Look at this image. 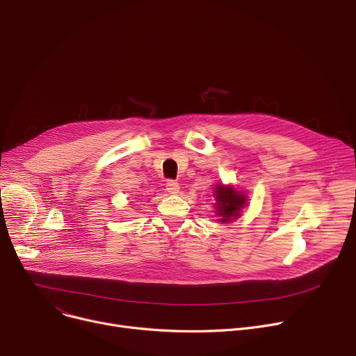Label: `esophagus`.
Masks as SVG:
<instances>
[{
  "mask_svg": "<svg viewBox=\"0 0 356 356\" xmlns=\"http://www.w3.org/2000/svg\"><path fill=\"white\" fill-rule=\"evenodd\" d=\"M165 191H167L168 193H170V195H177L179 191H180V186H179V183L175 181V180H168V181L165 183Z\"/></svg>",
  "mask_w": 356,
  "mask_h": 356,
  "instance_id": "obj_1",
  "label": "esophagus"
}]
</instances>
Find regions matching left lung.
Masks as SVG:
<instances>
[{
	"instance_id": "8db88e82",
	"label": "left lung",
	"mask_w": 356,
	"mask_h": 356,
	"mask_svg": "<svg viewBox=\"0 0 356 356\" xmlns=\"http://www.w3.org/2000/svg\"><path fill=\"white\" fill-rule=\"evenodd\" d=\"M215 213L216 220L220 223H229L241 218L242 209L247 207V193L238 191L234 184L218 183L215 188Z\"/></svg>"
}]
</instances>
